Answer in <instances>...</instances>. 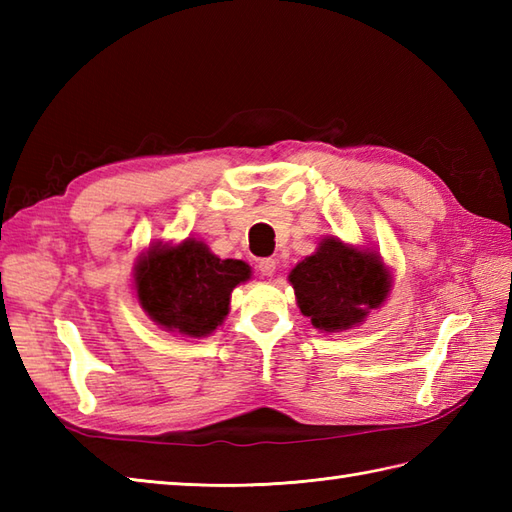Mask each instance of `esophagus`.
Instances as JSON below:
<instances>
[{
	"label": "esophagus",
	"mask_w": 512,
	"mask_h": 512,
	"mask_svg": "<svg viewBox=\"0 0 512 512\" xmlns=\"http://www.w3.org/2000/svg\"><path fill=\"white\" fill-rule=\"evenodd\" d=\"M257 268H259V275H262V277H273L275 270H277V262H275V259H270V257L259 259Z\"/></svg>",
	"instance_id": "esophagus-1"
}]
</instances>
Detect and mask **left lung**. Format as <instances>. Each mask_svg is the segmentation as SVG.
Instances as JSON below:
<instances>
[{
  "label": "left lung",
  "instance_id": "8db88e82",
  "mask_svg": "<svg viewBox=\"0 0 512 512\" xmlns=\"http://www.w3.org/2000/svg\"><path fill=\"white\" fill-rule=\"evenodd\" d=\"M290 286L303 317L319 332H345L387 301L394 277L372 246L325 235L314 253L290 270Z\"/></svg>",
  "mask_w": 512,
  "mask_h": 512
}]
</instances>
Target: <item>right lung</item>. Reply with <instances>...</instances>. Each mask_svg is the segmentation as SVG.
<instances>
[{"label":"right lung","instance_id":"1","mask_svg":"<svg viewBox=\"0 0 512 512\" xmlns=\"http://www.w3.org/2000/svg\"><path fill=\"white\" fill-rule=\"evenodd\" d=\"M250 279L242 259H220L195 237L154 242L134 264L138 306L158 328L204 339L231 310V292Z\"/></svg>","mask_w":512,"mask_h":512}]
</instances>
